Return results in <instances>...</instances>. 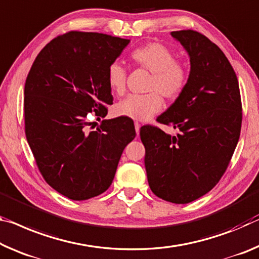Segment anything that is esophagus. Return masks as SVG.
Listing matches in <instances>:
<instances>
[{
    "mask_svg": "<svg viewBox=\"0 0 259 259\" xmlns=\"http://www.w3.org/2000/svg\"><path fill=\"white\" fill-rule=\"evenodd\" d=\"M135 129H136V134L137 136L139 135V129H141V124L138 122H135Z\"/></svg>",
    "mask_w": 259,
    "mask_h": 259,
    "instance_id": "esophagus-1",
    "label": "esophagus"
}]
</instances>
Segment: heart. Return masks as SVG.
I'll list each match as a JSON object with an SVG mask.
<instances>
[{"mask_svg": "<svg viewBox=\"0 0 259 259\" xmlns=\"http://www.w3.org/2000/svg\"><path fill=\"white\" fill-rule=\"evenodd\" d=\"M138 68L152 72L146 94H130L117 102L114 112L137 121H145L162 108V97L176 100L182 96L189 81V69L182 61L175 60V53L163 44L147 42L135 48L130 54ZM128 72L120 62H113L107 69V83L114 94L122 96L125 92Z\"/></svg>", "mask_w": 259, "mask_h": 259, "instance_id": "obj_1", "label": "heart"}]
</instances>
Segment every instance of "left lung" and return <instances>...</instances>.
Instances as JSON below:
<instances>
[{"mask_svg":"<svg viewBox=\"0 0 259 259\" xmlns=\"http://www.w3.org/2000/svg\"><path fill=\"white\" fill-rule=\"evenodd\" d=\"M190 56L187 89L158 123L179 129L170 136L143 125L145 168L152 192L175 204L207 194L223 178L237 145L242 124L239 81L224 52L194 30L171 32Z\"/></svg>","mask_w":259,"mask_h":259,"instance_id":"left-lung-1","label":"left lung"}]
</instances>
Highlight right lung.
<instances>
[{
    "label": "right lung",
    "instance_id": "right-lung-1",
    "mask_svg": "<svg viewBox=\"0 0 259 259\" xmlns=\"http://www.w3.org/2000/svg\"><path fill=\"white\" fill-rule=\"evenodd\" d=\"M128 39L69 31L35 57L24 89L28 145L49 186L73 200L99 196L110 187L122 152L136 136L131 118L100 120L113 96L107 69Z\"/></svg>",
    "mask_w": 259,
    "mask_h": 259
}]
</instances>
